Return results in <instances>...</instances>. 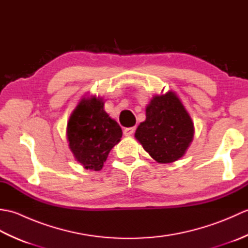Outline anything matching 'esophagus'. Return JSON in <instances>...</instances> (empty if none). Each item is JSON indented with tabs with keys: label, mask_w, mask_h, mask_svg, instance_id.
Returning a JSON list of instances; mask_svg holds the SVG:
<instances>
[{
	"label": "esophagus",
	"mask_w": 248,
	"mask_h": 248,
	"mask_svg": "<svg viewBox=\"0 0 248 248\" xmlns=\"http://www.w3.org/2000/svg\"><path fill=\"white\" fill-rule=\"evenodd\" d=\"M135 132V128H125L124 130V134L125 136H129V135H132Z\"/></svg>",
	"instance_id": "1"
}]
</instances>
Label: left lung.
I'll return each mask as SVG.
<instances>
[{
    "label": "left lung",
    "instance_id": "1",
    "mask_svg": "<svg viewBox=\"0 0 248 248\" xmlns=\"http://www.w3.org/2000/svg\"><path fill=\"white\" fill-rule=\"evenodd\" d=\"M194 138V124L172 92L155 96L146 108V120L136 129L135 139L156 162L166 164L180 159Z\"/></svg>",
    "mask_w": 248,
    "mask_h": 248
}]
</instances>
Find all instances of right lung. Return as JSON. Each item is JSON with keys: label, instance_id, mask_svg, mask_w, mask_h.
Masks as SVG:
<instances>
[{"label": "right lung", "instance_id": "add662e5", "mask_svg": "<svg viewBox=\"0 0 248 248\" xmlns=\"http://www.w3.org/2000/svg\"><path fill=\"white\" fill-rule=\"evenodd\" d=\"M123 131L104 110L102 98H83L67 124V140L76 160L84 168L100 170Z\"/></svg>", "mask_w": 248, "mask_h": 248}]
</instances>
